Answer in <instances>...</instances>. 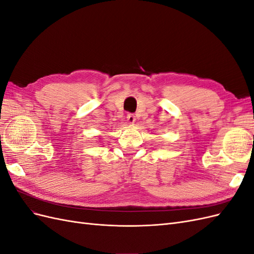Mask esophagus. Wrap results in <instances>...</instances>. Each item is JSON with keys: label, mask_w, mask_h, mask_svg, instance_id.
Here are the masks:
<instances>
[{"label": "esophagus", "mask_w": 254, "mask_h": 254, "mask_svg": "<svg viewBox=\"0 0 254 254\" xmlns=\"http://www.w3.org/2000/svg\"><path fill=\"white\" fill-rule=\"evenodd\" d=\"M127 122L129 123L130 125L134 124V122H135V117H134V115H133V114H131V113L128 114V115H127Z\"/></svg>", "instance_id": "1"}]
</instances>
